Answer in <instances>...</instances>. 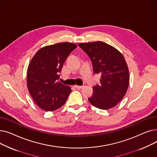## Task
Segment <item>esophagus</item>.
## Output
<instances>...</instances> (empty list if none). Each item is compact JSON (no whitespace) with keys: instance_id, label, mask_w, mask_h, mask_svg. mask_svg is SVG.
<instances>
[{"instance_id":"esophagus-1","label":"esophagus","mask_w":157,"mask_h":157,"mask_svg":"<svg viewBox=\"0 0 157 157\" xmlns=\"http://www.w3.org/2000/svg\"><path fill=\"white\" fill-rule=\"evenodd\" d=\"M75 88H76L77 89H81L83 88V86H78V85H75Z\"/></svg>"}]
</instances>
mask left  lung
Masks as SVG:
<instances>
[{"label": "left lung", "instance_id": "8db88e82", "mask_svg": "<svg viewBox=\"0 0 157 157\" xmlns=\"http://www.w3.org/2000/svg\"><path fill=\"white\" fill-rule=\"evenodd\" d=\"M78 46L92 60L94 74H101V83L94 86L89 102L97 108L109 109L120 102L129 85V72L123 55L102 41Z\"/></svg>", "mask_w": 157, "mask_h": 157}]
</instances>
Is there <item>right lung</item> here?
Returning a JSON list of instances; mask_svg holds the SVG:
<instances>
[{
    "label": "right lung",
    "mask_w": 157,
    "mask_h": 157,
    "mask_svg": "<svg viewBox=\"0 0 157 157\" xmlns=\"http://www.w3.org/2000/svg\"><path fill=\"white\" fill-rule=\"evenodd\" d=\"M76 48L71 43L47 46L32 58L27 70V87L40 108L55 111L67 101L71 88L59 81V73L70 53Z\"/></svg>",
    "instance_id": "add662e5"
}]
</instances>
